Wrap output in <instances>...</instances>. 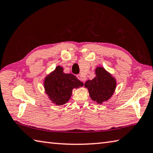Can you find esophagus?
Returning a JSON list of instances; mask_svg holds the SVG:
<instances>
[{"instance_id": "1", "label": "esophagus", "mask_w": 153, "mask_h": 153, "mask_svg": "<svg viewBox=\"0 0 153 153\" xmlns=\"http://www.w3.org/2000/svg\"><path fill=\"white\" fill-rule=\"evenodd\" d=\"M76 77H77V79H78L79 80H80V81H82V82H85V79L83 78V77H82L81 74H78V75H76Z\"/></svg>"}]
</instances>
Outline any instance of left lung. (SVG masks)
I'll list each match as a JSON object with an SVG mask.
<instances>
[{"label": "left lung", "mask_w": 153, "mask_h": 153, "mask_svg": "<svg viewBox=\"0 0 153 153\" xmlns=\"http://www.w3.org/2000/svg\"><path fill=\"white\" fill-rule=\"evenodd\" d=\"M95 74L94 79L86 81L85 87L88 89L91 100L101 104L113 95L116 88V81L103 67H97Z\"/></svg>", "instance_id": "8db88e82"}]
</instances>
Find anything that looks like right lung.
Segmentation results:
<instances>
[{
    "instance_id": "obj_1",
    "label": "right lung",
    "mask_w": 153,
    "mask_h": 153,
    "mask_svg": "<svg viewBox=\"0 0 153 153\" xmlns=\"http://www.w3.org/2000/svg\"><path fill=\"white\" fill-rule=\"evenodd\" d=\"M63 68L56 66V69L47 75L44 79L45 91L53 103L62 105L68 102L72 89L83 86V83L72 74L64 73Z\"/></svg>"
}]
</instances>
